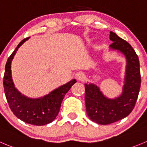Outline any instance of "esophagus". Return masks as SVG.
Segmentation results:
<instances>
[{"label": "esophagus", "mask_w": 147, "mask_h": 147, "mask_svg": "<svg viewBox=\"0 0 147 147\" xmlns=\"http://www.w3.org/2000/svg\"><path fill=\"white\" fill-rule=\"evenodd\" d=\"M75 76H76V79L79 81H82L84 79V74L82 72L76 73V74H75Z\"/></svg>", "instance_id": "esophagus-1"}]
</instances>
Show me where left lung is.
Listing matches in <instances>:
<instances>
[{
    "label": "left lung",
    "mask_w": 147,
    "mask_h": 147,
    "mask_svg": "<svg viewBox=\"0 0 147 147\" xmlns=\"http://www.w3.org/2000/svg\"><path fill=\"white\" fill-rule=\"evenodd\" d=\"M110 45L122 53L126 58L125 84L120 97L107 98L100 88L93 84H85V104L89 118L101 125H107L128 116L135 107L141 86L140 65L138 55L131 45L110 32Z\"/></svg>",
    "instance_id": "1"
}]
</instances>
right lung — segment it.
Masks as SVG:
<instances>
[{
    "label": "right lung",
    "mask_w": 147,
    "mask_h": 147,
    "mask_svg": "<svg viewBox=\"0 0 147 147\" xmlns=\"http://www.w3.org/2000/svg\"><path fill=\"white\" fill-rule=\"evenodd\" d=\"M29 37L24 39L10 55L5 67L3 86L5 97L13 114L26 123L43 125L53 121L58 115L61 102L65 94L76 82L75 79L58 89L52 91L47 95L37 99H32L22 94L14 86L11 76V61L19 47Z\"/></svg>",
    "instance_id": "right-lung-1"
}]
</instances>
